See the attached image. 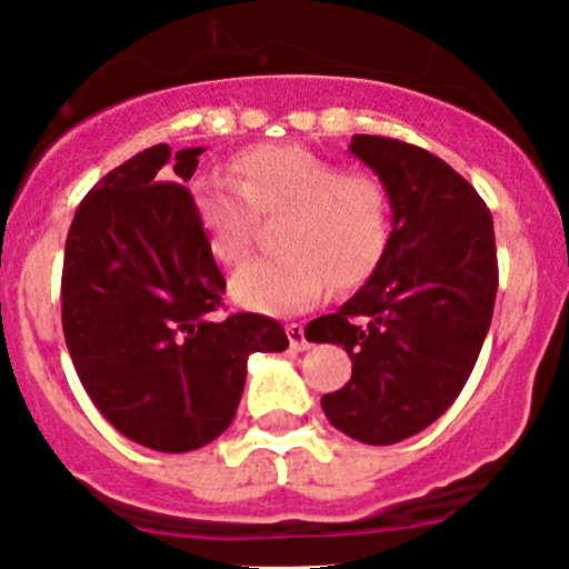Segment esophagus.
Returning a JSON list of instances; mask_svg holds the SVG:
<instances>
[{
    "mask_svg": "<svg viewBox=\"0 0 569 569\" xmlns=\"http://www.w3.org/2000/svg\"><path fill=\"white\" fill-rule=\"evenodd\" d=\"M286 336H289L291 349H297V352H306V349L311 347V343H308V338H306V327L297 325V321L286 325Z\"/></svg>",
    "mask_w": 569,
    "mask_h": 569,
    "instance_id": "obj_1",
    "label": "esophagus"
}]
</instances>
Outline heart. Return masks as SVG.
<instances>
[{
	"label": "heart",
	"mask_w": 569,
	"mask_h": 569,
	"mask_svg": "<svg viewBox=\"0 0 569 569\" xmlns=\"http://www.w3.org/2000/svg\"><path fill=\"white\" fill-rule=\"evenodd\" d=\"M233 178L203 176L189 187L192 211L222 261L250 248L261 217H283L278 258L239 267L231 295L239 306L269 317L311 308L327 283L352 289L375 274L393 231L391 194L375 176L300 146L250 148L233 162Z\"/></svg>",
	"instance_id": "1"
}]
</instances>
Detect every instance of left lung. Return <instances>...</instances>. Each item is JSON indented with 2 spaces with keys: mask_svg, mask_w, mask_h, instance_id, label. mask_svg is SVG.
<instances>
[{
  "mask_svg": "<svg viewBox=\"0 0 569 569\" xmlns=\"http://www.w3.org/2000/svg\"><path fill=\"white\" fill-rule=\"evenodd\" d=\"M349 151L391 194V244L306 338L352 360L347 386L321 396L332 427L391 446L438 421L473 371L496 306V233L479 192L435 153L375 134H355Z\"/></svg>",
  "mask_w": 569,
  "mask_h": 569,
  "instance_id": "obj_1",
  "label": "left lung"
}]
</instances>
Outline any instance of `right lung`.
<instances>
[{
	"instance_id": "obj_1",
	"label": "right lung",
	"mask_w": 569,
	"mask_h": 569,
	"mask_svg": "<svg viewBox=\"0 0 569 569\" xmlns=\"http://www.w3.org/2000/svg\"><path fill=\"white\" fill-rule=\"evenodd\" d=\"M206 148L153 146L84 194L62 263V332L101 416L134 443L183 455L231 427L252 352H283L261 313L217 319L226 278L192 211Z\"/></svg>"
}]
</instances>
